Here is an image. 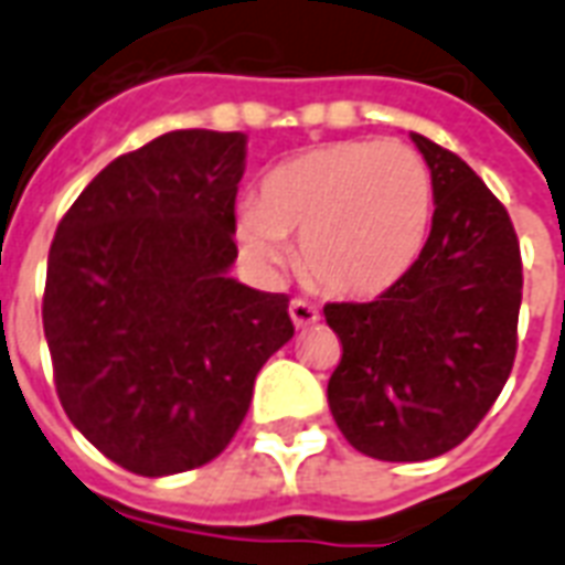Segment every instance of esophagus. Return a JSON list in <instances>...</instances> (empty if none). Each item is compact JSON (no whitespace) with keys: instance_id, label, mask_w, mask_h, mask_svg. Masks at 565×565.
Returning <instances> with one entry per match:
<instances>
[{"instance_id":"esophagus-1","label":"esophagus","mask_w":565,"mask_h":565,"mask_svg":"<svg viewBox=\"0 0 565 565\" xmlns=\"http://www.w3.org/2000/svg\"><path fill=\"white\" fill-rule=\"evenodd\" d=\"M290 317H294L296 329H305V326H315L320 320V311L311 302H305V299H294L290 302Z\"/></svg>"}]
</instances>
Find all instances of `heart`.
Instances as JSON below:
<instances>
[{"mask_svg": "<svg viewBox=\"0 0 565 565\" xmlns=\"http://www.w3.org/2000/svg\"><path fill=\"white\" fill-rule=\"evenodd\" d=\"M434 179L413 146L347 140L299 154L263 179L257 206L239 212L250 263L278 269L302 242L305 275L350 299L386 294L425 250Z\"/></svg>", "mask_w": 565, "mask_h": 565, "instance_id": "heart-1", "label": "heart"}]
</instances>
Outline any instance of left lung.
I'll use <instances>...</instances> for the list:
<instances>
[{"instance_id": "8db88e82", "label": "left lung", "mask_w": 565, "mask_h": 565, "mask_svg": "<svg viewBox=\"0 0 565 565\" xmlns=\"http://www.w3.org/2000/svg\"><path fill=\"white\" fill-rule=\"evenodd\" d=\"M434 179L425 250L374 302H329L341 338L329 411L377 461H428L463 443L518 350L521 248L509 212L449 149L413 134Z\"/></svg>"}]
</instances>
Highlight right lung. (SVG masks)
<instances>
[{"mask_svg": "<svg viewBox=\"0 0 565 565\" xmlns=\"http://www.w3.org/2000/svg\"><path fill=\"white\" fill-rule=\"evenodd\" d=\"M245 134L170 131L104 167L56 227L44 335L62 407L137 476L218 458L257 371L294 338L287 296L230 278Z\"/></svg>", "mask_w": 565, "mask_h": 565, "instance_id": "add662e5", "label": "right lung"}]
</instances>
